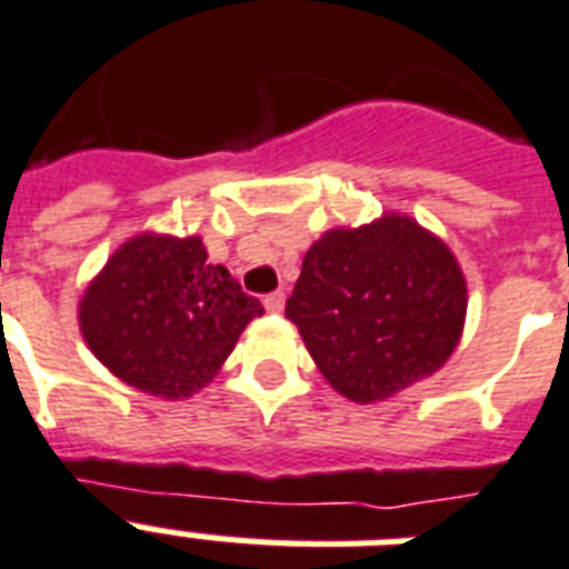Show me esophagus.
I'll return each instance as SVG.
<instances>
[{
	"label": "esophagus",
	"instance_id": "1",
	"mask_svg": "<svg viewBox=\"0 0 569 569\" xmlns=\"http://www.w3.org/2000/svg\"><path fill=\"white\" fill-rule=\"evenodd\" d=\"M262 307L269 309V312H283V307H286L283 289H277V292L266 295V298H262Z\"/></svg>",
	"mask_w": 569,
	"mask_h": 569
}]
</instances>
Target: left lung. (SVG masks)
I'll use <instances>...</instances> for the list:
<instances>
[{"mask_svg":"<svg viewBox=\"0 0 569 569\" xmlns=\"http://www.w3.org/2000/svg\"><path fill=\"white\" fill-rule=\"evenodd\" d=\"M286 318L338 393L381 402L455 352L466 280L433 233L388 213L356 231H327L309 248Z\"/></svg>","mask_w":569,"mask_h":569,"instance_id":"8db88e82","label":"left lung"}]
</instances>
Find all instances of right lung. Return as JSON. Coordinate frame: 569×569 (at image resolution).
Returning <instances> with one entry per match:
<instances>
[{
	"label": "right lung",
	"instance_id": "add662e5",
	"mask_svg": "<svg viewBox=\"0 0 569 569\" xmlns=\"http://www.w3.org/2000/svg\"><path fill=\"white\" fill-rule=\"evenodd\" d=\"M262 303L199 237L141 233L123 242L80 300L89 350L130 388L164 399L196 393L217 376Z\"/></svg>",
	"mask_w": 569,
	"mask_h": 569
}]
</instances>
